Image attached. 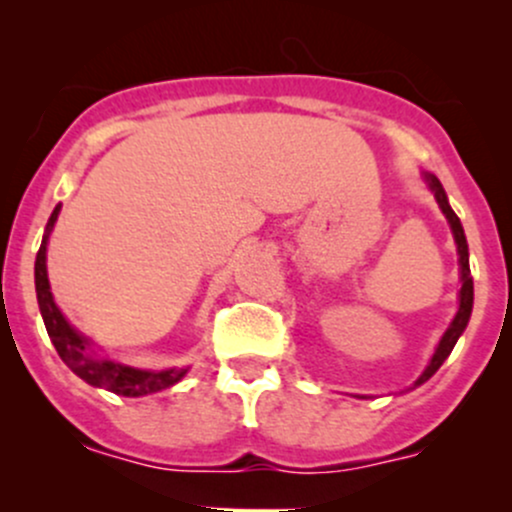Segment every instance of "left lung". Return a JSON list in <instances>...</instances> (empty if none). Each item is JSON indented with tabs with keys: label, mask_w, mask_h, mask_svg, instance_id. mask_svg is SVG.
<instances>
[{
	"label": "left lung",
	"mask_w": 512,
	"mask_h": 512,
	"mask_svg": "<svg viewBox=\"0 0 512 512\" xmlns=\"http://www.w3.org/2000/svg\"><path fill=\"white\" fill-rule=\"evenodd\" d=\"M423 180H426L428 190H431V193H433V198H436L438 208H441V213L446 215L448 225H451L453 240H456V250H458V270H461V292H458V312H456V317H453V322L448 324V329H446V332H443L441 342H438L436 352H433L431 361H428V366H426V369H423V374L414 381V389H416V386L426 384V381L431 379V376L436 374L438 369H441L443 361L448 359V354H451L453 347H456L458 337H461V334L466 332L468 319H471V312H473V277H471V265H468L466 232H463V225H461V220H458V215L453 213V208H451V205H448L446 190H443L441 180H438L433 173H423ZM361 399H364V396H361Z\"/></svg>",
	"instance_id": "1"
}]
</instances>
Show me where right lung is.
Wrapping results in <instances>:
<instances>
[{"mask_svg":"<svg viewBox=\"0 0 512 512\" xmlns=\"http://www.w3.org/2000/svg\"><path fill=\"white\" fill-rule=\"evenodd\" d=\"M59 213L61 205H56L49 223H46L44 240H41V247L39 252H36L34 262V285L41 319H44L46 332H49L51 344H54L56 352H59L61 361H64L79 379H84L86 384L96 386V389H106L111 391V394L128 396V399L156 394V391L170 389V386L178 384V381L188 374V369H136V366L121 364V361L106 359V356H98L94 342H91L89 337H84V334L64 317V312L56 307L54 294H51L49 285V275H46V245H49V235L51 230H54Z\"/></svg>","mask_w":512,"mask_h":512,"instance_id":"1","label":"right lung"}]
</instances>
